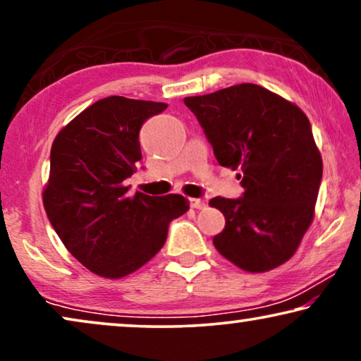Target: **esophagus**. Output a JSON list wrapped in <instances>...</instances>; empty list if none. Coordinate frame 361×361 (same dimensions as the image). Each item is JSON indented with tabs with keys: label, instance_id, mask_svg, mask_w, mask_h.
<instances>
[{
	"label": "esophagus",
	"instance_id": "1",
	"mask_svg": "<svg viewBox=\"0 0 361 361\" xmlns=\"http://www.w3.org/2000/svg\"><path fill=\"white\" fill-rule=\"evenodd\" d=\"M189 204H190L192 209H195V210L205 209V202L202 199H189Z\"/></svg>",
	"mask_w": 361,
	"mask_h": 361
}]
</instances>
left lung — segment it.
Listing matches in <instances>:
<instances>
[{
    "instance_id": "8db88e82",
    "label": "left lung",
    "mask_w": 361,
    "mask_h": 361,
    "mask_svg": "<svg viewBox=\"0 0 361 361\" xmlns=\"http://www.w3.org/2000/svg\"><path fill=\"white\" fill-rule=\"evenodd\" d=\"M184 103L219 164L241 171L243 195L210 200L225 215L215 248L250 273L286 263L312 224L322 180V157L307 116L255 83L187 97Z\"/></svg>"
}]
</instances>
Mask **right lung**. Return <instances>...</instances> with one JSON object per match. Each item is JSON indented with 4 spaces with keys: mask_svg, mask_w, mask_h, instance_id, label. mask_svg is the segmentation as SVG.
<instances>
[{
    "mask_svg": "<svg viewBox=\"0 0 361 361\" xmlns=\"http://www.w3.org/2000/svg\"><path fill=\"white\" fill-rule=\"evenodd\" d=\"M166 103L106 97L73 118L54 140L44 209L66 248L102 278L140 269L185 214L179 194H128L125 180L141 161L140 130Z\"/></svg>",
    "mask_w": 361,
    "mask_h": 361,
    "instance_id": "obj_1",
    "label": "right lung"
}]
</instances>
